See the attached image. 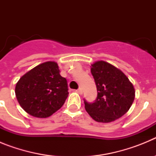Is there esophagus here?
Segmentation results:
<instances>
[{
  "label": "esophagus",
  "mask_w": 156,
  "mask_h": 156,
  "mask_svg": "<svg viewBox=\"0 0 156 156\" xmlns=\"http://www.w3.org/2000/svg\"><path fill=\"white\" fill-rule=\"evenodd\" d=\"M76 92H77V93H78V94H83L82 88H79L78 90H76Z\"/></svg>",
  "instance_id": "34e87169"
}]
</instances>
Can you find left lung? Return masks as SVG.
<instances>
[{"label":"left lung","mask_w":156,"mask_h":156,"mask_svg":"<svg viewBox=\"0 0 156 156\" xmlns=\"http://www.w3.org/2000/svg\"><path fill=\"white\" fill-rule=\"evenodd\" d=\"M90 68L98 96L94 103L84 100L85 109L97 122H113L131 107L135 98L133 85L120 69L108 62L97 61Z\"/></svg>","instance_id":"left-lung-1"}]
</instances>
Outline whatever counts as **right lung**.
<instances>
[{
	"label": "right lung",
	"mask_w": 156,
	"mask_h": 156,
	"mask_svg": "<svg viewBox=\"0 0 156 156\" xmlns=\"http://www.w3.org/2000/svg\"><path fill=\"white\" fill-rule=\"evenodd\" d=\"M22 108L32 116L47 118L57 112L68 97V84L55 62L38 65L24 74L16 86Z\"/></svg>",
	"instance_id": "right-lung-1"
}]
</instances>
